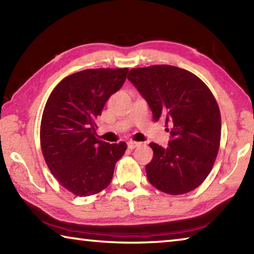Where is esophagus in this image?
I'll return each instance as SVG.
<instances>
[{"instance_id": "34e87169", "label": "esophagus", "mask_w": 254, "mask_h": 254, "mask_svg": "<svg viewBox=\"0 0 254 254\" xmlns=\"http://www.w3.org/2000/svg\"><path fill=\"white\" fill-rule=\"evenodd\" d=\"M141 143L140 142H134V141H130V142H127V147L128 149H135L136 147H139Z\"/></svg>"}]
</instances>
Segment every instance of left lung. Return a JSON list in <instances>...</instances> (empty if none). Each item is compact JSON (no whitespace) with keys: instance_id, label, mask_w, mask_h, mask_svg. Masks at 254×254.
<instances>
[{"instance_id":"left-lung-1","label":"left lung","mask_w":254,"mask_h":254,"mask_svg":"<svg viewBox=\"0 0 254 254\" xmlns=\"http://www.w3.org/2000/svg\"><path fill=\"white\" fill-rule=\"evenodd\" d=\"M127 79L148 102L153 120L169 126L168 147L151 142L150 184L169 195L194 190L212 170L221 142V113L213 93L192 72L169 65L133 68Z\"/></svg>"}]
</instances>
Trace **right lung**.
Here are the masks:
<instances>
[{
    "mask_svg": "<svg viewBox=\"0 0 254 254\" xmlns=\"http://www.w3.org/2000/svg\"><path fill=\"white\" fill-rule=\"evenodd\" d=\"M127 68L85 69L64 78L42 113L40 144L50 173L76 196L95 195L109 186L127 143L96 137V119L127 79Z\"/></svg>",
    "mask_w": 254,
    "mask_h": 254,
    "instance_id": "add662e5",
    "label": "right lung"
}]
</instances>
